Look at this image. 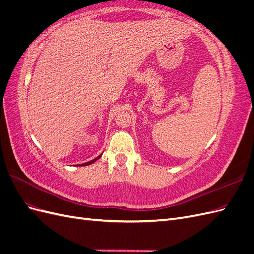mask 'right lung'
<instances>
[{
    "mask_svg": "<svg viewBox=\"0 0 254 254\" xmlns=\"http://www.w3.org/2000/svg\"><path fill=\"white\" fill-rule=\"evenodd\" d=\"M102 157V153L101 155H99L98 157H96L95 159H93V160H91V161H88V162H86V163H82V164H79V166H86V165H90V164H92V163H94L95 161H97L99 158Z\"/></svg>",
    "mask_w": 254,
    "mask_h": 254,
    "instance_id": "obj_1",
    "label": "right lung"
}]
</instances>
